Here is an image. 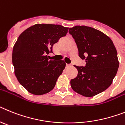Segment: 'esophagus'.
<instances>
[{
	"instance_id": "obj_1",
	"label": "esophagus",
	"mask_w": 125,
	"mask_h": 125,
	"mask_svg": "<svg viewBox=\"0 0 125 125\" xmlns=\"http://www.w3.org/2000/svg\"><path fill=\"white\" fill-rule=\"evenodd\" d=\"M72 66V64H66V67H71Z\"/></svg>"
}]
</instances>
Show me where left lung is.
Returning <instances> with one entry per match:
<instances>
[{
  "instance_id": "8db88e82",
  "label": "left lung",
  "mask_w": 125,
  "mask_h": 125,
  "mask_svg": "<svg viewBox=\"0 0 125 125\" xmlns=\"http://www.w3.org/2000/svg\"><path fill=\"white\" fill-rule=\"evenodd\" d=\"M79 56L85 67L74 65L77 76L70 81L72 88L84 97H93L109 87L119 67L117 51L112 40L101 31L85 26L69 29Z\"/></svg>"
}]
</instances>
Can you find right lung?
<instances>
[{"instance_id":"obj_1","label":"right lung","mask_w":125,"mask_h":125,"mask_svg":"<svg viewBox=\"0 0 125 125\" xmlns=\"http://www.w3.org/2000/svg\"><path fill=\"white\" fill-rule=\"evenodd\" d=\"M69 28L36 24L20 34L12 50V64L17 81L31 94L43 95L54 88L66 63L49 60L47 55Z\"/></svg>"}]
</instances>
